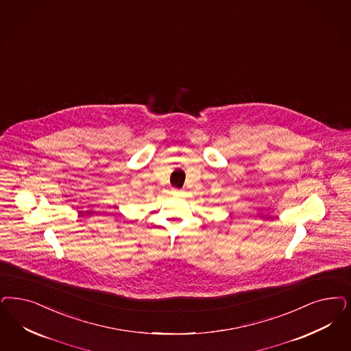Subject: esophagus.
Masks as SVG:
<instances>
[{
    "label": "esophagus",
    "instance_id": "obj_1",
    "mask_svg": "<svg viewBox=\"0 0 351 351\" xmlns=\"http://www.w3.org/2000/svg\"><path fill=\"white\" fill-rule=\"evenodd\" d=\"M172 193H173V194L182 193V191H176V189H175V191H173V192H172Z\"/></svg>",
    "mask_w": 351,
    "mask_h": 351
}]
</instances>
